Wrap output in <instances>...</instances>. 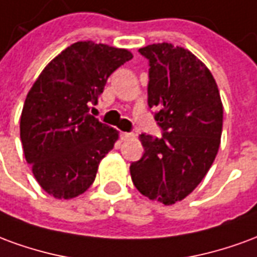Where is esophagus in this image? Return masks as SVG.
Here are the masks:
<instances>
[{
  "mask_svg": "<svg viewBox=\"0 0 257 257\" xmlns=\"http://www.w3.org/2000/svg\"><path fill=\"white\" fill-rule=\"evenodd\" d=\"M134 136H135L134 134H129V132H121V134H119V138H121V140L132 139Z\"/></svg>",
  "mask_w": 257,
  "mask_h": 257,
  "instance_id": "34e87169",
  "label": "esophagus"
}]
</instances>
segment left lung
Segmentation results:
<instances>
[{
	"mask_svg": "<svg viewBox=\"0 0 257 257\" xmlns=\"http://www.w3.org/2000/svg\"><path fill=\"white\" fill-rule=\"evenodd\" d=\"M149 60V107L162 138L139 136L145 149L131 164L135 187L153 201L172 205L205 178L220 146L223 104L213 75L193 53L172 44L139 49Z\"/></svg>",
	"mask_w": 257,
	"mask_h": 257,
	"instance_id": "obj_1",
	"label": "left lung"
}]
</instances>
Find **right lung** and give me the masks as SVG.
<instances>
[{
	"label": "right lung",
	"instance_id": "right-lung-1",
	"mask_svg": "<svg viewBox=\"0 0 257 257\" xmlns=\"http://www.w3.org/2000/svg\"><path fill=\"white\" fill-rule=\"evenodd\" d=\"M134 58L126 49L79 41L59 53L29 90L20 117L26 161L42 189L59 199L85 193L118 139L90 115L107 79Z\"/></svg>",
	"mask_w": 257,
	"mask_h": 257
}]
</instances>
